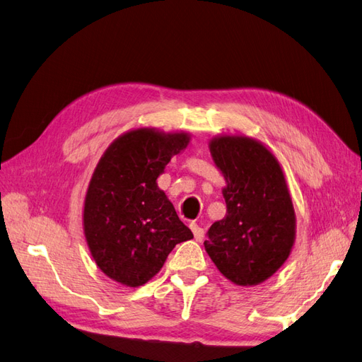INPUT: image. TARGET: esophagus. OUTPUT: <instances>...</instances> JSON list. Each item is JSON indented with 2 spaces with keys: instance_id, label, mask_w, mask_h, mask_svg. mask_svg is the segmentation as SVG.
<instances>
[{
  "instance_id": "1",
  "label": "esophagus",
  "mask_w": 362,
  "mask_h": 362,
  "mask_svg": "<svg viewBox=\"0 0 362 362\" xmlns=\"http://www.w3.org/2000/svg\"><path fill=\"white\" fill-rule=\"evenodd\" d=\"M190 229H192V233H193V235H194L196 242H202V238H204V229H202L198 223H194V222L190 223Z\"/></svg>"
}]
</instances>
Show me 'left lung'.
I'll use <instances>...</instances> for the list:
<instances>
[{
    "label": "left lung",
    "mask_w": 362,
    "mask_h": 362,
    "mask_svg": "<svg viewBox=\"0 0 362 362\" xmlns=\"http://www.w3.org/2000/svg\"><path fill=\"white\" fill-rule=\"evenodd\" d=\"M226 180V216L204 242L222 275L237 286H258L287 261L296 237V214L279 161L259 141L217 136L210 141Z\"/></svg>",
    "instance_id": "left-lung-1"
}]
</instances>
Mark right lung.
<instances>
[{"label":"right lung","mask_w":362,"mask_h":362,"mask_svg":"<svg viewBox=\"0 0 362 362\" xmlns=\"http://www.w3.org/2000/svg\"><path fill=\"white\" fill-rule=\"evenodd\" d=\"M189 141L187 133L139 128L117 137L96 164L83 228L96 266L110 279L144 286L175 246L193 238L157 185L166 164Z\"/></svg>","instance_id":"1"}]
</instances>
